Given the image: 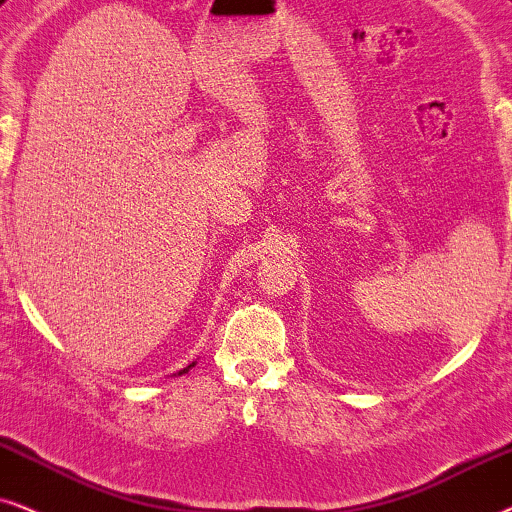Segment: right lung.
Instances as JSON below:
<instances>
[{"label":"right lung","mask_w":512,"mask_h":512,"mask_svg":"<svg viewBox=\"0 0 512 512\" xmlns=\"http://www.w3.org/2000/svg\"><path fill=\"white\" fill-rule=\"evenodd\" d=\"M196 365V360H194V363H189L187 367H182V370L180 372H177V377H182V374H185V372H189V370H192V367Z\"/></svg>","instance_id":"add662e5"}]
</instances>
